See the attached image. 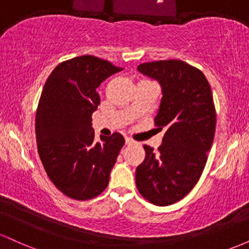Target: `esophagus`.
Here are the masks:
<instances>
[{
    "instance_id": "1",
    "label": "esophagus",
    "mask_w": 249,
    "mask_h": 249,
    "mask_svg": "<svg viewBox=\"0 0 249 249\" xmlns=\"http://www.w3.org/2000/svg\"><path fill=\"white\" fill-rule=\"evenodd\" d=\"M133 142H134L131 138H125V144H126V145H132Z\"/></svg>"
}]
</instances>
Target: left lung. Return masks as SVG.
Wrapping results in <instances>:
<instances>
[{"label": "left lung", "instance_id": "8db88e82", "mask_svg": "<svg viewBox=\"0 0 249 249\" xmlns=\"http://www.w3.org/2000/svg\"><path fill=\"white\" fill-rule=\"evenodd\" d=\"M138 71L160 84L154 122L165 134L157 152L144 145L136 185L153 205L168 206L191 192L206 165L215 132L212 90L201 71L179 59L144 63Z\"/></svg>", "mask_w": 249, "mask_h": 249}]
</instances>
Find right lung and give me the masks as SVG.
<instances>
[{"label":"right lung","mask_w":249,"mask_h":249,"mask_svg":"<svg viewBox=\"0 0 249 249\" xmlns=\"http://www.w3.org/2000/svg\"><path fill=\"white\" fill-rule=\"evenodd\" d=\"M85 55L58 64L48 77L36 112V139L45 172L69 198L92 199L105 190L124 137L95 139L92 113L101 98L96 89L122 71Z\"/></svg>","instance_id":"1"}]
</instances>
